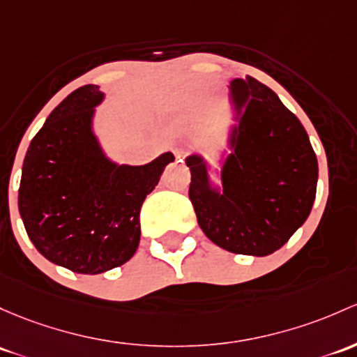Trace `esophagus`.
Instances as JSON below:
<instances>
[{
  "mask_svg": "<svg viewBox=\"0 0 357 357\" xmlns=\"http://www.w3.org/2000/svg\"><path fill=\"white\" fill-rule=\"evenodd\" d=\"M190 153V149L186 147V145H178V147L174 149V155H176V159H185L186 155H188Z\"/></svg>",
  "mask_w": 357,
  "mask_h": 357,
  "instance_id": "obj_1",
  "label": "esophagus"
}]
</instances>
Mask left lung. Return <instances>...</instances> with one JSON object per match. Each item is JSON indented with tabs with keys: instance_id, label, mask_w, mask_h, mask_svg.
Returning <instances> with one entry per match:
<instances>
[{
	"instance_id": "8db88e82",
	"label": "left lung",
	"mask_w": 357,
	"mask_h": 357,
	"mask_svg": "<svg viewBox=\"0 0 357 357\" xmlns=\"http://www.w3.org/2000/svg\"><path fill=\"white\" fill-rule=\"evenodd\" d=\"M245 107L222 172V193L208 188L200 157L186 159L198 226L217 246L267 257L305 224L317 195L318 162L306 130L277 93L255 78L234 80Z\"/></svg>"
}]
</instances>
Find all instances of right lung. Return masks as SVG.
I'll use <instances>...</instances> for the list:
<instances>
[{
  "label": "right lung",
  "mask_w": 357,
  "mask_h": 357,
  "mask_svg": "<svg viewBox=\"0 0 357 357\" xmlns=\"http://www.w3.org/2000/svg\"><path fill=\"white\" fill-rule=\"evenodd\" d=\"M97 85L71 92L30 142L22 167L18 210L43 257L77 273L126 264L140 243V208L174 160L114 166L90 131Z\"/></svg>",
  "instance_id": "add662e5"
}]
</instances>
